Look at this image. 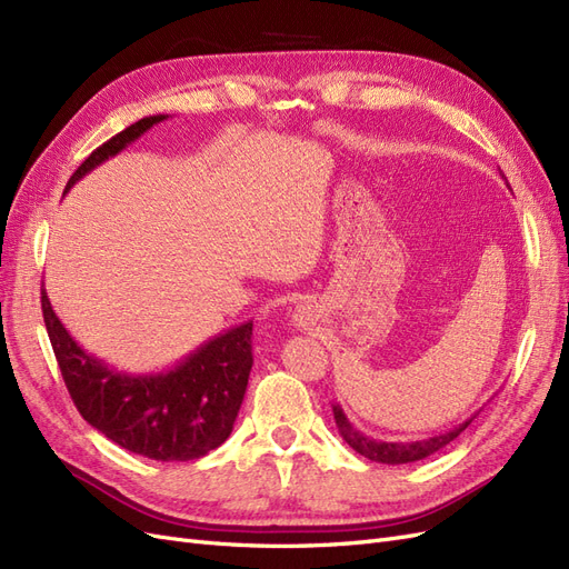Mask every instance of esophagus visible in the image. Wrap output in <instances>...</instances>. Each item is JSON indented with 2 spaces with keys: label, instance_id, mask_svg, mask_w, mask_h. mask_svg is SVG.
<instances>
[{
  "label": "esophagus",
  "instance_id": "34e87169",
  "mask_svg": "<svg viewBox=\"0 0 569 569\" xmlns=\"http://www.w3.org/2000/svg\"><path fill=\"white\" fill-rule=\"evenodd\" d=\"M291 322L301 327V330H311V327L316 325L313 306L311 303H297L295 311H291Z\"/></svg>",
  "mask_w": 569,
  "mask_h": 569
}]
</instances>
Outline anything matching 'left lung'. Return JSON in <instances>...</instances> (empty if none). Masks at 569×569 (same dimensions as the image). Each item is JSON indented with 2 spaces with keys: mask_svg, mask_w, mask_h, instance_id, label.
<instances>
[{
  "mask_svg": "<svg viewBox=\"0 0 569 569\" xmlns=\"http://www.w3.org/2000/svg\"><path fill=\"white\" fill-rule=\"evenodd\" d=\"M332 412H335V422L339 427V435L343 437V441H347L356 453L366 456V458H370L375 462H385V465L416 462V460H422L427 456L441 451L443 446H449L462 432V429H468V425L477 416V412H475L472 418L456 425L453 429H449V432L435 435V437H429V439H418V441H380V439H372V437L363 435L358 427H353L351 420L347 418V412L341 410L339 403L332 406Z\"/></svg>",
  "mask_w": 569,
  "mask_h": 569,
  "instance_id": "8db88e82",
  "label": "left lung"
}]
</instances>
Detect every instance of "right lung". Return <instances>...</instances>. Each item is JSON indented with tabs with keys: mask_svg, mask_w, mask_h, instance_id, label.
<instances>
[{
	"mask_svg": "<svg viewBox=\"0 0 569 569\" xmlns=\"http://www.w3.org/2000/svg\"><path fill=\"white\" fill-rule=\"evenodd\" d=\"M166 118V113L147 116L94 149L68 180L66 192ZM42 316L76 408L113 443L170 462L201 458L230 437L253 366V320L203 341L173 368L132 375L80 347L51 308L44 284Z\"/></svg>",
	"mask_w": 569,
	"mask_h": 569,
	"instance_id": "1",
	"label": "right lung"
}]
</instances>
